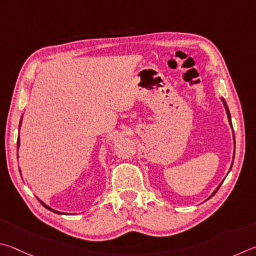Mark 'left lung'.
Returning a JSON list of instances; mask_svg holds the SVG:
<instances>
[{"label":"left lung","instance_id":"1","mask_svg":"<svg viewBox=\"0 0 256 256\" xmlns=\"http://www.w3.org/2000/svg\"><path fill=\"white\" fill-rule=\"evenodd\" d=\"M220 100H222V104H224V108H225V110H226V114H227V118H228V122H230V128H232V118H230V109H228V106H227V103H226V101H225V98H220ZM232 142H234V146H235V136H234V132H232ZM234 158H235V147H234V153H232V164H230V171H228V173L230 172V170H232V162H234ZM224 180H225V178H224ZM224 180L222 181V183L220 184H219L217 188H216V190H214L212 194L209 196V198L208 199H210L212 198V196L216 194V192L218 191V189L219 188H220V186L222 184V182H224ZM207 199V200H208Z\"/></svg>","mask_w":256,"mask_h":256}]
</instances>
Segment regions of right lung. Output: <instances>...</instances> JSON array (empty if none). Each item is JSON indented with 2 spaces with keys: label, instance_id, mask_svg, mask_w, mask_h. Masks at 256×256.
<instances>
[{
  "label": "right lung",
  "instance_id": "obj_1",
  "mask_svg": "<svg viewBox=\"0 0 256 256\" xmlns=\"http://www.w3.org/2000/svg\"><path fill=\"white\" fill-rule=\"evenodd\" d=\"M22 118H24V114L21 116V119H20V124H19V132H20V128H21V124H22ZM19 147H20V136H18V150H19ZM20 171V170H19ZM20 174H21V172H20ZM39 201H40V204H42L44 208L46 209H48V210H50V212H55V214H66V212H58V210H55V209H52V208H50L49 207L48 204H46L44 202V201H42L40 199H38Z\"/></svg>",
  "mask_w": 256,
  "mask_h": 256
}]
</instances>
